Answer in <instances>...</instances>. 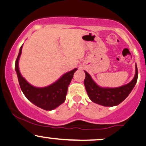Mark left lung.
Segmentation results:
<instances>
[{
    "label": "left lung",
    "instance_id": "obj_1",
    "mask_svg": "<svg viewBox=\"0 0 146 146\" xmlns=\"http://www.w3.org/2000/svg\"><path fill=\"white\" fill-rule=\"evenodd\" d=\"M84 72L86 76L84 83L90 100L95 104L108 107L118 105L128 97L135 85L138 77L137 67L135 65V75L129 83L117 88H103L93 81L89 73L86 71Z\"/></svg>",
    "mask_w": 146,
    "mask_h": 146
}]
</instances>
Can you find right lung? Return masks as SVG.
<instances>
[{
	"instance_id": "right-lung-1",
	"label": "right lung",
	"mask_w": 146,
	"mask_h": 146,
	"mask_svg": "<svg viewBox=\"0 0 146 146\" xmlns=\"http://www.w3.org/2000/svg\"><path fill=\"white\" fill-rule=\"evenodd\" d=\"M22 46L19 49L15 66L21 91L26 98L38 107L45 110H52L56 108L66 100L68 86L77 68L66 73L58 80L48 87L42 88L33 87L23 78L19 70V59Z\"/></svg>"
}]
</instances>
